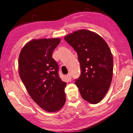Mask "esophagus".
I'll use <instances>...</instances> for the list:
<instances>
[{"mask_svg":"<svg viewBox=\"0 0 133 133\" xmlns=\"http://www.w3.org/2000/svg\"><path fill=\"white\" fill-rule=\"evenodd\" d=\"M67 78H68V81H70V80H71V78H72L71 74H69L68 75H67Z\"/></svg>","mask_w":133,"mask_h":133,"instance_id":"esophagus-1","label":"esophagus"}]
</instances>
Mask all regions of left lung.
<instances>
[{
    "label": "left lung",
    "mask_w": 133,
    "mask_h": 133,
    "mask_svg": "<svg viewBox=\"0 0 133 133\" xmlns=\"http://www.w3.org/2000/svg\"><path fill=\"white\" fill-rule=\"evenodd\" d=\"M64 39L77 53L81 74L75 79L84 100L97 104L108 91L113 74V57L105 41L97 33L79 30Z\"/></svg>",
    "instance_id": "obj_1"
}]
</instances>
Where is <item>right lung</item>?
<instances>
[{"instance_id":"1","label":"right lung","mask_w":133,"mask_h":133,"mask_svg":"<svg viewBox=\"0 0 133 133\" xmlns=\"http://www.w3.org/2000/svg\"><path fill=\"white\" fill-rule=\"evenodd\" d=\"M59 38L33 39L27 42L19 56V74L31 98L48 112L60 110L65 102L66 83L58 75V63L52 53Z\"/></svg>"}]
</instances>
